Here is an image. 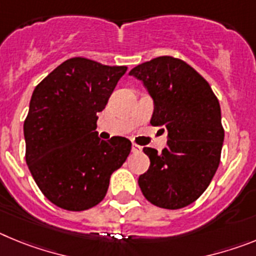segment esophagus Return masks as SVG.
Here are the masks:
<instances>
[{
  "instance_id": "1",
  "label": "esophagus",
  "mask_w": 256,
  "mask_h": 256,
  "mask_svg": "<svg viewBox=\"0 0 256 256\" xmlns=\"http://www.w3.org/2000/svg\"><path fill=\"white\" fill-rule=\"evenodd\" d=\"M141 151H142L141 146H138V144H132V152L133 154H138V152H141Z\"/></svg>"
}]
</instances>
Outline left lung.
<instances>
[{
	"label": "left lung",
	"mask_w": 256,
	"mask_h": 256,
	"mask_svg": "<svg viewBox=\"0 0 256 256\" xmlns=\"http://www.w3.org/2000/svg\"><path fill=\"white\" fill-rule=\"evenodd\" d=\"M130 76L142 80L154 98L151 126L168 130L162 154L144 148L150 168L140 176V188L162 209L187 206L204 194L220 162L224 130L218 98L194 68L172 56L137 65Z\"/></svg>",
	"instance_id": "1"
}]
</instances>
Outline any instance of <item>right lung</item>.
I'll use <instances>...</instances> for the list:
<instances>
[{"mask_svg":"<svg viewBox=\"0 0 256 256\" xmlns=\"http://www.w3.org/2000/svg\"><path fill=\"white\" fill-rule=\"evenodd\" d=\"M126 66L84 58L64 61L34 88L24 120L26 160L52 204L82 212L104 200L112 172L126 162L130 140L98 138L102 112Z\"/></svg>","mask_w":256,"mask_h":256,"instance_id":"add662e5","label":"right lung"}]
</instances>
